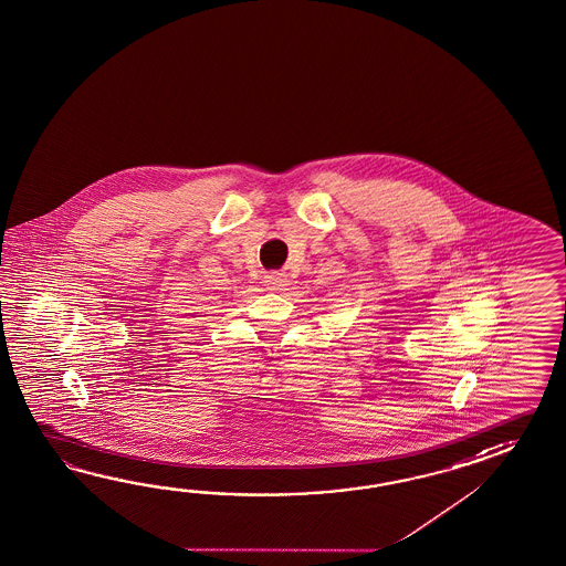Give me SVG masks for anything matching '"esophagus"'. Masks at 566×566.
I'll use <instances>...</instances> for the list:
<instances>
[{
	"label": "esophagus",
	"mask_w": 566,
	"mask_h": 566,
	"mask_svg": "<svg viewBox=\"0 0 566 566\" xmlns=\"http://www.w3.org/2000/svg\"><path fill=\"white\" fill-rule=\"evenodd\" d=\"M268 282H270V286H274V289H280V286H284L286 277H282L280 276V274H274V276H268Z\"/></svg>",
	"instance_id": "34e87169"
}]
</instances>
